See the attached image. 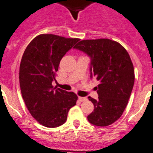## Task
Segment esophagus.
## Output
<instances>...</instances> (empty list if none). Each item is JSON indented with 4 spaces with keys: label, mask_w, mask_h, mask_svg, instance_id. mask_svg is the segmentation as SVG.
<instances>
[{
    "label": "esophagus",
    "mask_w": 153,
    "mask_h": 153,
    "mask_svg": "<svg viewBox=\"0 0 153 153\" xmlns=\"http://www.w3.org/2000/svg\"><path fill=\"white\" fill-rule=\"evenodd\" d=\"M79 101H81V102H83V101H85V100H87V97H79Z\"/></svg>",
    "instance_id": "esophagus-1"
}]
</instances>
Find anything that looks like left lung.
Wrapping results in <instances>:
<instances>
[{"label": "left lung", "instance_id": "8db88e82", "mask_svg": "<svg viewBox=\"0 0 153 153\" xmlns=\"http://www.w3.org/2000/svg\"><path fill=\"white\" fill-rule=\"evenodd\" d=\"M91 58V76L100 82L98 99L88 98L94 111L87 116L92 125L105 127L122 115L131 96L135 71L129 54L117 42L108 39L81 40L74 47Z\"/></svg>", "mask_w": 153, "mask_h": 153}]
</instances>
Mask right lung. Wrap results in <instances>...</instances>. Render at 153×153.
I'll use <instances>...</instances> for the list:
<instances>
[{"mask_svg": "<svg viewBox=\"0 0 153 153\" xmlns=\"http://www.w3.org/2000/svg\"><path fill=\"white\" fill-rule=\"evenodd\" d=\"M79 39L41 34L26 47L19 69L21 92L28 111L42 125H63L68 112L76 105L77 95L53 87L59 65Z\"/></svg>", "mask_w": 153, "mask_h": 153, "instance_id": "add662e5", "label": "right lung"}]
</instances>
